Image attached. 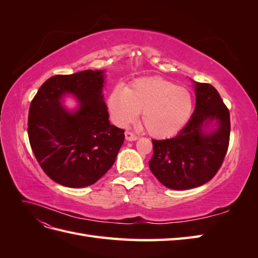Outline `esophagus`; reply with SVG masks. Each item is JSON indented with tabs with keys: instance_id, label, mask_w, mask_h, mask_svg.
<instances>
[{
	"instance_id": "1",
	"label": "esophagus",
	"mask_w": 258,
	"mask_h": 258,
	"mask_svg": "<svg viewBox=\"0 0 258 258\" xmlns=\"http://www.w3.org/2000/svg\"><path fill=\"white\" fill-rule=\"evenodd\" d=\"M124 137H126L127 141H136V140L138 139V137L134 134V132H131V131L124 132Z\"/></svg>"
}]
</instances>
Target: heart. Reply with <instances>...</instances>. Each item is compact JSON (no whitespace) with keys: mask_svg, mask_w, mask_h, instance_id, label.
Instances as JSON below:
<instances>
[{"mask_svg":"<svg viewBox=\"0 0 258 258\" xmlns=\"http://www.w3.org/2000/svg\"><path fill=\"white\" fill-rule=\"evenodd\" d=\"M192 97L188 89L161 77H143L126 88H113L107 107L119 126L135 121L143 112L142 120L148 134L155 138L176 135L190 118Z\"/></svg>","mask_w":258,"mask_h":258,"instance_id":"obj_1","label":"heart"}]
</instances>
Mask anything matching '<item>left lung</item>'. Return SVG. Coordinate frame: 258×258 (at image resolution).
I'll return each instance as SVG.
<instances>
[{
    "mask_svg": "<svg viewBox=\"0 0 258 258\" xmlns=\"http://www.w3.org/2000/svg\"><path fill=\"white\" fill-rule=\"evenodd\" d=\"M195 83L196 107L186 126L174 138L152 140L153 174L168 188L189 189L206 184L220 170L227 153L230 116L212 85ZM215 121L216 127L205 129Z\"/></svg>",
    "mask_w": 258,
    "mask_h": 258,
    "instance_id": "left-lung-1",
    "label": "left lung"
}]
</instances>
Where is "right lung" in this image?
I'll use <instances>...</instances> for the list:
<instances>
[{
    "label": "right lung",
    "instance_id": "obj_1",
    "mask_svg": "<svg viewBox=\"0 0 258 258\" xmlns=\"http://www.w3.org/2000/svg\"><path fill=\"white\" fill-rule=\"evenodd\" d=\"M103 83L104 71L99 70L54 75L31 102V148L44 172L60 185L80 188L96 183L112 168L123 143L124 130L108 120ZM68 93L80 102L74 112L60 104Z\"/></svg>",
    "mask_w": 258,
    "mask_h": 258
}]
</instances>
